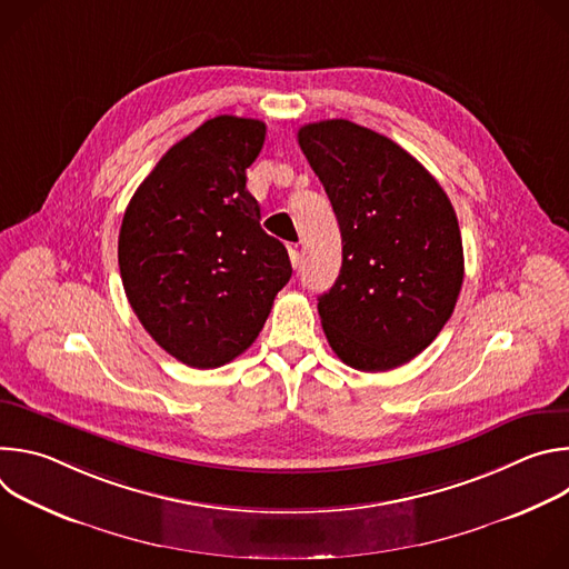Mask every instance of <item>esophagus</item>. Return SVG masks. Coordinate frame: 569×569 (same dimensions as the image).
I'll list each match as a JSON object with an SVG mask.
<instances>
[{
    "instance_id": "obj_1",
    "label": "esophagus",
    "mask_w": 569,
    "mask_h": 569,
    "mask_svg": "<svg viewBox=\"0 0 569 569\" xmlns=\"http://www.w3.org/2000/svg\"><path fill=\"white\" fill-rule=\"evenodd\" d=\"M288 254H290V263H292V268H297V266H299V261H301L299 246H288Z\"/></svg>"
}]
</instances>
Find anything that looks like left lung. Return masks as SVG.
Returning <instances> with one entry per match:
<instances>
[{"mask_svg":"<svg viewBox=\"0 0 569 569\" xmlns=\"http://www.w3.org/2000/svg\"><path fill=\"white\" fill-rule=\"evenodd\" d=\"M297 137L342 233L340 277L317 299L331 349L360 371L410 362L446 327L463 281L446 191L408 150L347 119Z\"/></svg>","mask_w":569,"mask_h":569,"instance_id":"1","label":"left lung"}]
</instances>
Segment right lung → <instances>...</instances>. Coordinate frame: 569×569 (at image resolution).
<instances>
[{
	"label": "right lung",
	"mask_w": 569,
	"mask_h": 569,
	"mask_svg": "<svg viewBox=\"0 0 569 569\" xmlns=\"http://www.w3.org/2000/svg\"><path fill=\"white\" fill-rule=\"evenodd\" d=\"M266 123L220 114L157 161L119 231L126 297L150 338L196 369H216L259 338L292 266L261 229L246 171Z\"/></svg>",
	"instance_id": "1"
}]
</instances>
